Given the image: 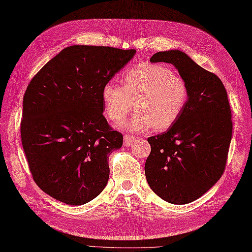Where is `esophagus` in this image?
Wrapping results in <instances>:
<instances>
[{
    "label": "esophagus",
    "instance_id": "1",
    "mask_svg": "<svg viewBox=\"0 0 252 252\" xmlns=\"http://www.w3.org/2000/svg\"><path fill=\"white\" fill-rule=\"evenodd\" d=\"M124 145L126 146V147H130V146H132L135 141H136V138H135L134 136H132V135H127V134H126L125 135V137H124Z\"/></svg>",
    "mask_w": 252,
    "mask_h": 252
}]
</instances>
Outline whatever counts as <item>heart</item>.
Segmentation results:
<instances>
[{
  "label": "heart",
  "instance_id": "obj_1",
  "mask_svg": "<svg viewBox=\"0 0 252 252\" xmlns=\"http://www.w3.org/2000/svg\"><path fill=\"white\" fill-rule=\"evenodd\" d=\"M124 86L107 82L101 98L108 119L121 121L134 107L137 112L124 125L135 132L151 127L167 130L176 124L188 106L189 87L180 74L163 63H144L125 73Z\"/></svg>",
  "mask_w": 252,
  "mask_h": 252
}]
</instances>
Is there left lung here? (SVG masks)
Returning a JSON list of instances; mask_svg holds the SVG:
<instances>
[{"label":"left lung","mask_w":252,"mask_h":252,"mask_svg":"<svg viewBox=\"0 0 252 252\" xmlns=\"http://www.w3.org/2000/svg\"><path fill=\"white\" fill-rule=\"evenodd\" d=\"M151 63L175 66L189 87L188 106L166 132L151 136L147 182L165 201H195L221 178L232 138V115L222 82L179 50L158 52Z\"/></svg>","instance_id":"8db88e82"}]
</instances>
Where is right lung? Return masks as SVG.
<instances>
[{"mask_svg":"<svg viewBox=\"0 0 252 252\" xmlns=\"http://www.w3.org/2000/svg\"><path fill=\"white\" fill-rule=\"evenodd\" d=\"M136 50L71 46L32 79L23 96L22 147L35 183L70 205L92 201L109 177L108 154L124 136L107 124L105 83Z\"/></svg>","mask_w":252,"mask_h":252,"instance_id":"add662e5","label":"right lung"}]
</instances>
